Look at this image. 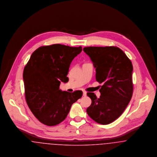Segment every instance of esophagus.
I'll use <instances>...</instances> for the list:
<instances>
[{
    "label": "esophagus",
    "instance_id": "34e87169",
    "mask_svg": "<svg viewBox=\"0 0 157 157\" xmlns=\"http://www.w3.org/2000/svg\"><path fill=\"white\" fill-rule=\"evenodd\" d=\"M86 95H87V93H86V91H83L82 92V96H86Z\"/></svg>",
    "mask_w": 157,
    "mask_h": 157
}]
</instances>
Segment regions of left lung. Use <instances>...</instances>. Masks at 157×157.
I'll return each mask as SVG.
<instances>
[{
    "label": "left lung",
    "mask_w": 157,
    "mask_h": 157,
    "mask_svg": "<svg viewBox=\"0 0 157 157\" xmlns=\"http://www.w3.org/2000/svg\"><path fill=\"white\" fill-rule=\"evenodd\" d=\"M83 51L96 68V81L103 83L99 99L93 93H87L91 99L87 113L98 124H110L122 115L132 98V63L116 47H89Z\"/></svg>",
    "instance_id": "8db88e82"
}]
</instances>
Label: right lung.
<instances>
[{
    "instance_id": "1",
    "label": "right lung",
    "mask_w": 157,
    "mask_h": 157,
    "mask_svg": "<svg viewBox=\"0 0 157 157\" xmlns=\"http://www.w3.org/2000/svg\"><path fill=\"white\" fill-rule=\"evenodd\" d=\"M82 47L61 44L41 47L32 54L24 68L23 79L26 103L40 122L54 126L63 122L82 91L59 90L61 82H68L67 75L73 59Z\"/></svg>"
}]
</instances>
